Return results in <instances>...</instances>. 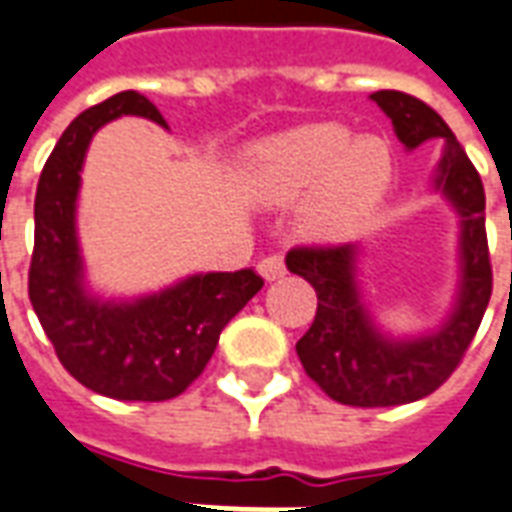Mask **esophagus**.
<instances>
[{
	"mask_svg": "<svg viewBox=\"0 0 512 512\" xmlns=\"http://www.w3.org/2000/svg\"><path fill=\"white\" fill-rule=\"evenodd\" d=\"M257 271L266 276L268 282H274V279H282L287 274V266H285V257L282 255H268L263 257L260 263H257Z\"/></svg>",
	"mask_w": 512,
	"mask_h": 512,
	"instance_id": "34e87169",
	"label": "esophagus"
}]
</instances>
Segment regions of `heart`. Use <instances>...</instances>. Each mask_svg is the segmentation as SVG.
Returning a JSON list of instances; mask_svg holds the SVG:
<instances>
[{
	"mask_svg": "<svg viewBox=\"0 0 512 512\" xmlns=\"http://www.w3.org/2000/svg\"><path fill=\"white\" fill-rule=\"evenodd\" d=\"M249 195L290 206L309 195L301 222L317 238L358 233L391 181V154L377 138H355L339 124H306L257 143L244 168Z\"/></svg>",
	"mask_w": 512,
	"mask_h": 512,
	"instance_id": "obj_1",
	"label": "heart"
}]
</instances>
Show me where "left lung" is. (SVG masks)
<instances>
[{
  "label": "left lung",
  "instance_id": "1",
  "mask_svg": "<svg viewBox=\"0 0 512 512\" xmlns=\"http://www.w3.org/2000/svg\"><path fill=\"white\" fill-rule=\"evenodd\" d=\"M372 100L388 113L407 149L442 140L437 187L461 214V293L448 325L410 342L385 339L358 301L355 246L309 244L287 252V268L317 293V312L295 352L323 393L347 407H396L429 396L456 372L494 290L486 236V192L467 151L434 108L412 94L382 89Z\"/></svg>",
  "mask_w": 512,
  "mask_h": 512
}]
</instances>
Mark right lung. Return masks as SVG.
<instances>
[{
	"instance_id": "add662e5",
	"label": "right lung",
	"mask_w": 512,
	"mask_h": 512,
	"mask_svg": "<svg viewBox=\"0 0 512 512\" xmlns=\"http://www.w3.org/2000/svg\"><path fill=\"white\" fill-rule=\"evenodd\" d=\"M124 113L168 127L143 94H113L73 119L45 162L34 195L29 301L56 358L89 391L119 401H168L203 374L222 328L263 287V276L252 268L189 276L135 304H100L86 295L75 238L83 154L94 132Z\"/></svg>"
}]
</instances>
